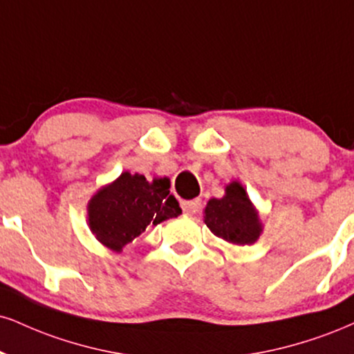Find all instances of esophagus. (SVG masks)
I'll list each match as a JSON object with an SVG mask.
<instances>
[{
    "mask_svg": "<svg viewBox=\"0 0 354 354\" xmlns=\"http://www.w3.org/2000/svg\"><path fill=\"white\" fill-rule=\"evenodd\" d=\"M181 207L183 211L186 212L188 216H193L199 211L201 207V199H191V201H181Z\"/></svg>",
    "mask_w": 354,
    "mask_h": 354,
    "instance_id": "1",
    "label": "esophagus"
}]
</instances>
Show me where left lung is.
<instances>
[{"label": "left lung", "instance_id": "left-lung-1", "mask_svg": "<svg viewBox=\"0 0 354 354\" xmlns=\"http://www.w3.org/2000/svg\"><path fill=\"white\" fill-rule=\"evenodd\" d=\"M204 223L216 237L234 245L254 244L262 232L257 211L237 181L225 186L224 198L207 201Z\"/></svg>", "mask_w": 354, "mask_h": 354}]
</instances>
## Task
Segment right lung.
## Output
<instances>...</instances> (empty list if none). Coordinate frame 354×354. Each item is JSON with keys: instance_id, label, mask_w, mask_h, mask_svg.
Instances as JSON below:
<instances>
[{"instance_id": "right-lung-1", "label": "right lung", "mask_w": 354, "mask_h": 354, "mask_svg": "<svg viewBox=\"0 0 354 354\" xmlns=\"http://www.w3.org/2000/svg\"><path fill=\"white\" fill-rule=\"evenodd\" d=\"M181 214L180 203L169 194L168 178L147 181L143 174L122 173L87 204L88 227L109 249L120 252L148 225Z\"/></svg>"}]
</instances>
